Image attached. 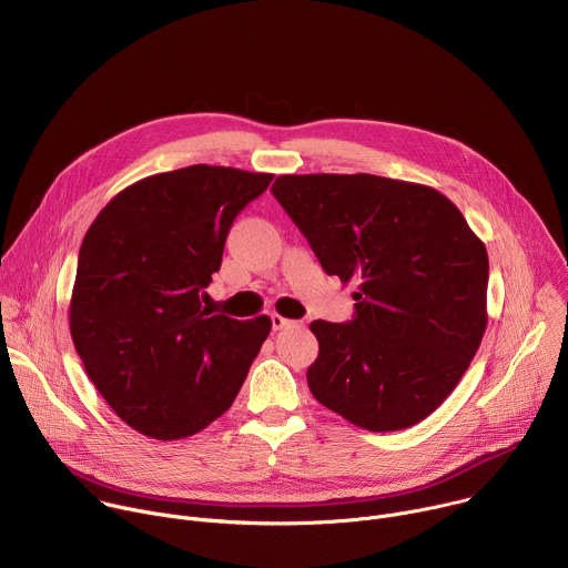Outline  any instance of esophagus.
Returning <instances> with one entry per match:
<instances>
[{
	"mask_svg": "<svg viewBox=\"0 0 568 568\" xmlns=\"http://www.w3.org/2000/svg\"><path fill=\"white\" fill-rule=\"evenodd\" d=\"M272 326H274V331H283L290 326H296V321H290L283 314H272Z\"/></svg>",
	"mask_w": 568,
	"mask_h": 568,
	"instance_id": "esophagus-1",
	"label": "esophagus"
}]
</instances>
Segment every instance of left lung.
I'll return each instance as SVG.
<instances>
[{
	"label": "left lung",
	"instance_id": "obj_1",
	"mask_svg": "<svg viewBox=\"0 0 568 568\" xmlns=\"http://www.w3.org/2000/svg\"><path fill=\"white\" fill-rule=\"evenodd\" d=\"M274 197L321 267L355 283L348 323L312 321V395L368 432L407 429L456 388L488 326V252L452 200L377 175H281Z\"/></svg>",
	"mask_w": 568,
	"mask_h": 568
}]
</instances>
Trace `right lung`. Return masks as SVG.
<instances>
[{
  "mask_svg": "<svg viewBox=\"0 0 568 568\" xmlns=\"http://www.w3.org/2000/svg\"><path fill=\"white\" fill-rule=\"evenodd\" d=\"M272 173L195 164L114 195L88 229L69 303L75 353L114 414L154 440L220 418L272 331L202 307L224 240Z\"/></svg>",
  "mask_w": 568,
  "mask_h": 568,
  "instance_id": "1",
  "label": "right lung"
}]
</instances>
